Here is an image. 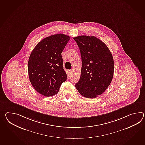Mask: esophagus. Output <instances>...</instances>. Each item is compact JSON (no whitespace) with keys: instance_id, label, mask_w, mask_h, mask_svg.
Wrapping results in <instances>:
<instances>
[{"instance_id":"esophagus-1","label":"esophagus","mask_w":145,"mask_h":145,"mask_svg":"<svg viewBox=\"0 0 145 145\" xmlns=\"http://www.w3.org/2000/svg\"><path fill=\"white\" fill-rule=\"evenodd\" d=\"M69 73H70V75H72V74L73 73V69L71 70L70 71H69Z\"/></svg>"}]
</instances>
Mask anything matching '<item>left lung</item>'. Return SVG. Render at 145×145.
<instances>
[{"label":"left lung","mask_w":145,"mask_h":145,"mask_svg":"<svg viewBox=\"0 0 145 145\" xmlns=\"http://www.w3.org/2000/svg\"><path fill=\"white\" fill-rule=\"evenodd\" d=\"M73 39L82 62L80 79L75 87L83 96L96 98L106 91L112 80V55L106 45L95 36H79Z\"/></svg>","instance_id":"1"}]
</instances>
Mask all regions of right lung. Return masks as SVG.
Here are the masks:
<instances>
[{"instance_id":"obj_1","label":"right lung","mask_w":145,"mask_h":145,"mask_svg":"<svg viewBox=\"0 0 145 145\" xmlns=\"http://www.w3.org/2000/svg\"><path fill=\"white\" fill-rule=\"evenodd\" d=\"M70 39L57 34L39 42L29 56L28 73L33 87L46 97L58 93L67 75L63 67L61 53Z\"/></svg>"}]
</instances>
